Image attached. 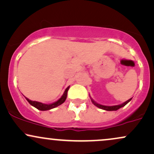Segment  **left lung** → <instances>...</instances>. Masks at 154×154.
I'll use <instances>...</instances> for the list:
<instances>
[{"mask_svg": "<svg viewBox=\"0 0 154 154\" xmlns=\"http://www.w3.org/2000/svg\"><path fill=\"white\" fill-rule=\"evenodd\" d=\"M90 99H91L92 103H93V104L95 105V106H97V107H99V108L103 109V110H107V111H112V110H118V109H120V107H124L125 105L127 104V103H128L131 100V99H132V98L129 99L128 100L125 101V103H122V104L118 105H113V106H106V105H100V104H98V103H96V102L94 101L91 97H90Z\"/></svg>", "mask_w": 154, "mask_h": 154, "instance_id": "1", "label": "left lung"}]
</instances>
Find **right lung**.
<instances>
[{
    "label": "right lung",
    "instance_id": "add662e5",
    "mask_svg": "<svg viewBox=\"0 0 154 154\" xmlns=\"http://www.w3.org/2000/svg\"><path fill=\"white\" fill-rule=\"evenodd\" d=\"M69 86L66 88L65 91H64V94H63L62 97L59 98L58 100L54 102V103H51V104H44V103H39V102L32 101V100H31L28 99L27 97H26V100L29 102V103H30V105H32V106H34V107H36V108L38 109V110H51V109H52V108H54V107L59 106V105H62L63 103H64V101H65L66 99L67 92H68V90H69Z\"/></svg>",
    "mask_w": 154,
    "mask_h": 154
}]
</instances>
